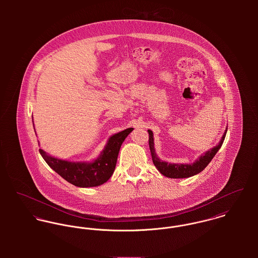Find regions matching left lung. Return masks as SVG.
<instances>
[{
  "instance_id": "8db88e82",
  "label": "left lung",
  "mask_w": 258,
  "mask_h": 258,
  "mask_svg": "<svg viewBox=\"0 0 258 258\" xmlns=\"http://www.w3.org/2000/svg\"><path fill=\"white\" fill-rule=\"evenodd\" d=\"M227 128L225 132L223 133L220 143L216 147L212 148L211 150L207 151L205 154H203L201 157H199L192 164H172L165 161H162L156 154L155 148H154V137L153 132L151 130H148L149 133V147L152 155V160L158 171L164 175L167 178L172 179H183V178H189L191 176H195L199 173H201L205 168L210 164V162L213 160L215 155L218 153V151L221 149V145L223 143V140L226 135Z\"/></svg>"
}]
</instances>
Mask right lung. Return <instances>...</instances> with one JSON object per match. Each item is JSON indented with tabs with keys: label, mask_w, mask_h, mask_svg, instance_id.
I'll return each instance as SVG.
<instances>
[{
	"label": "right lung",
	"mask_w": 258,
	"mask_h": 258,
	"mask_svg": "<svg viewBox=\"0 0 258 258\" xmlns=\"http://www.w3.org/2000/svg\"><path fill=\"white\" fill-rule=\"evenodd\" d=\"M132 130L133 128H127L112 135L98 158L89 163L57 159L49 156L42 149H39V153L46 164L69 183L80 187L97 186L110 179L115 170L120 147Z\"/></svg>",
	"instance_id": "obj_1"
}]
</instances>
